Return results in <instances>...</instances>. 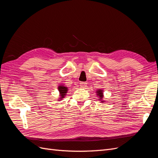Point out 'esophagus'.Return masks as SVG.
Masks as SVG:
<instances>
[{"instance_id": "1", "label": "esophagus", "mask_w": 158, "mask_h": 158, "mask_svg": "<svg viewBox=\"0 0 158 158\" xmlns=\"http://www.w3.org/2000/svg\"><path fill=\"white\" fill-rule=\"evenodd\" d=\"M80 88H85V87L87 86V84H86V83H85V82H80Z\"/></svg>"}]
</instances>
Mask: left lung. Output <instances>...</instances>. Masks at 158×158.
<instances>
[{
    "mask_svg": "<svg viewBox=\"0 0 158 158\" xmlns=\"http://www.w3.org/2000/svg\"><path fill=\"white\" fill-rule=\"evenodd\" d=\"M96 95H97V96L98 97V99H99V101L100 102H102V103H104V102H106V101H104L103 100V89H97L96 90Z\"/></svg>",
    "mask_w": 158,
    "mask_h": 158,
    "instance_id": "left-lung-1",
    "label": "left lung"
}]
</instances>
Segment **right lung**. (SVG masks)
<instances>
[{
	"instance_id": "1",
	"label": "right lung",
	"mask_w": 158,
	"mask_h": 158,
	"mask_svg": "<svg viewBox=\"0 0 158 158\" xmlns=\"http://www.w3.org/2000/svg\"><path fill=\"white\" fill-rule=\"evenodd\" d=\"M58 90L59 92V99H57L58 101H61V100H63V99L64 98V97L66 96V94L68 92V88L65 86L64 84H60L59 86H58Z\"/></svg>"
}]
</instances>
